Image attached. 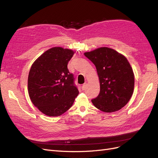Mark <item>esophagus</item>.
Returning <instances> with one entry per match:
<instances>
[{"mask_svg": "<svg viewBox=\"0 0 158 158\" xmlns=\"http://www.w3.org/2000/svg\"><path fill=\"white\" fill-rule=\"evenodd\" d=\"M86 85H87V84H86V83L82 85V90H84L85 88H86Z\"/></svg>", "mask_w": 158, "mask_h": 158, "instance_id": "obj_1", "label": "esophagus"}]
</instances>
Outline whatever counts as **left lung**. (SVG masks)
<instances>
[{
	"label": "left lung",
	"instance_id": "left-lung-1",
	"mask_svg": "<svg viewBox=\"0 0 158 158\" xmlns=\"http://www.w3.org/2000/svg\"><path fill=\"white\" fill-rule=\"evenodd\" d=\"M84 55L94 64L100 84L94 106L106 113L115 112L125 106L134 92L135 75L127 59L111 48L103 47Z\"/></svg>",
	"mask_w": 158,
	"mask_h": 158
}]
</instances>
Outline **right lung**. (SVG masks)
I'll return each mask as SVG.
<instances>
[{
  "label": "right lung",
  "mask_w": 158,
  "mask_h": 158,
  "mask_svg": "<svg viewBox=\"0 0 158 158\" xmlns=\"http://www.w3.org/2000/svg\"><path fill=\"white\" fill-rule=\"evenodd\" d=\"M74 51L54 47L33 62L28 75L27 89L33 104L49 117L69 110L79 94L73 74L67 68Z\"/></svg>",
  "instance_id": "right-lung-1"
}]
</instances>
